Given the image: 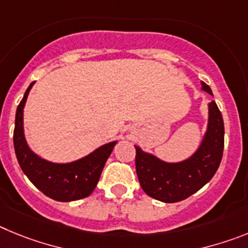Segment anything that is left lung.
<instances>
[{
    "label": "left lung",
    "mask_w": 248,
    "mask_h": 248,
    "mask_svg": "<svg viewBox=\"0 0 248 248\" xmlns=\"http://www.w3.org/2000/svg\"><path fill=\"white\" fill-rule=\"evenodd\" d=\"M202 91L212 94L202 82ZM225 128L216 103L209 104V124L200 148L181 163H165L135 145V169L140 186L153 199L163 202L185 200L209 183L220 166Z\"/></svg>",
    "instance_id": "1"
}]
</instances>
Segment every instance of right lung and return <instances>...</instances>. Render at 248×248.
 Listing matches in <instances>:
<instances>
[{"label": "right lung", "instance_id": "add662e5", "mask_svg": "<svg viewBox=\"0 0 248 248\" xmlns=\"http://www.w3.org/2000/svg\"><path fill=\"white\" fill-rule=\"evenodd\" d=\"M33 84L34 82L31 83L17 107L15 120L13 145L22 171L37 189L53 200L68 202L87 198L95 189L117 141L105 144L73 163L54 164L39 157L28 148L23 134V108Z\"/></svg>", "mask_w": 248, "mask_h": 248}]
</instances>
